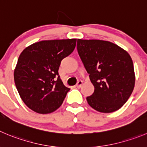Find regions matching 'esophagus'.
<instances>
[{
	"mask_svg": "<svg viewBox=\"0 0 147 147\" xmlns=\"http://www.w3.org/2000/svg\"><path fill=\"white\" fill-rule=\"evenodd\" d=\"M82 85H83V81H82V80H79V81H78V83H77L76 87L80 88L82 86Z\"/></svg>",
	"mask_w": 147,
	"mask_h": 147,
	"instance_id": "1",
	"label": "esophagus"
}]
</instances>
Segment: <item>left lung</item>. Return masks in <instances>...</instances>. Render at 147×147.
<instances>
[{
	"label": "left lung",
	"instance_id": "left-lung-1",
	"mask_svg": "<svg viewBox=\"0 0 147 147\" xmlns=\"http://www.w3.org/2000/svg\"><path fill=\"white\" fill-rule=\"evenodd\" d=\"M77 48L94 86V94L86 98L88 105L103 113L118 110L131 96L135 86L129 53L102 40L78 39Z\"/></svg>",
	"mask_w": 147,
	"mask_h": 147
}]
</instances>
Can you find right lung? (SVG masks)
Segmentation results:
<instances>
[{
	"instance_id": "right-lung-1",
	"label": "right lung",
	"mask_w": 147,
	"mask_h": 147,
	"mask_svg": "<svg viewBox=\"0 0 147 147\" xmlns=\"http://www.w3.org/2000/svg\"><path fill=\"white\" fill-rule=\"evenodd\" d=\"M76 46V39L47 40L32 43L22 51L13 78L24 103L39 114L51 113L61 105L70 88L59 76L61 60Z\"/></svg>"
}]
</instances>
